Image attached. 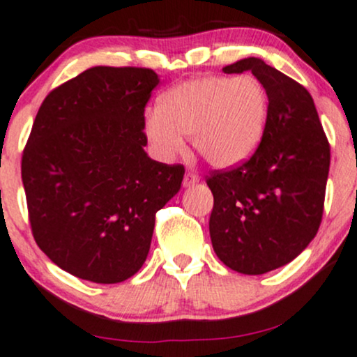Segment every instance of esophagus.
<instances>
[{"instance_id": "obj_1", "label": "esophagus", "mask_w": 357, "mask_h": 357, "mask_svg": "<svg viewBox=\"0 0 357 357\" xmlns=\"http://www.w3.org/2000/svg\"><path fill=\"white\" fill-rule=\"evenodd\" d=\"M198 181H199L198 174H195V172H190V171H188L186 174H185V181H183V185H185V186L188 188V186H193V185H197Z\"/></svg>"}]
</instances>
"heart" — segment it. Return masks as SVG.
I'll list each match as a JSON object with an SVG mask.
<instances>
[{"label": "heart", "mask_w": 357, "mask_h": 357, "mask_svg": "<svg viewBox=\"0 0 357 357\" xmlns=\"http://www.w3.org/2000/svg\"><path fill=\"white\" fill-rule=\"evenodd\" d=\"M269 120L268 89L254 76H203L159 96L158 108L144 116L142 130L152 152L169 160L185 149L210 166L227 169L252 158Z\"/></svg>", "instance_id": "heart-1"}]
</instances>
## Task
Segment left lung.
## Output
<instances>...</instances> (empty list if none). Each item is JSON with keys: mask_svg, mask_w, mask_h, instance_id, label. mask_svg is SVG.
<instances>
[{"mask_svg": "<svg viewBox=\"0 0 357 357\" xmlns=\"http://www.w3.org/2000/svg\"><path fill=\"white\" fill-rule=\"evenodd\" d=\"M244 70L268 89V128L252 158L206 179L213 193L210 237L230 269L264 274L291 262L317 236L331 146L303 86L257 57L223 68L227 74Z\"/></svg>", "mask_w": 357, "mask_h": 357, "instance_id": "left-lung-1", "label": "left lung"}]
</instances>
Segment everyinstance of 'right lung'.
<instances>
[{"label": "right lung", "instance_id": "obj_1", "mask_svg": "<svg viewBox=\"0 0 357 357\" xmlns=\"http://www.w3.org/2000/svg\"><path fill=\"white\" fill-rule=\"evenodd\" d=\"M152 69L96 66L50 91L22 158L37 245L81 280L113 284L142 268L155 213L181 188L185 167L144 151Z\"/></svg>", "mask_w": 357, "mask_h": 357}]
</instances>
